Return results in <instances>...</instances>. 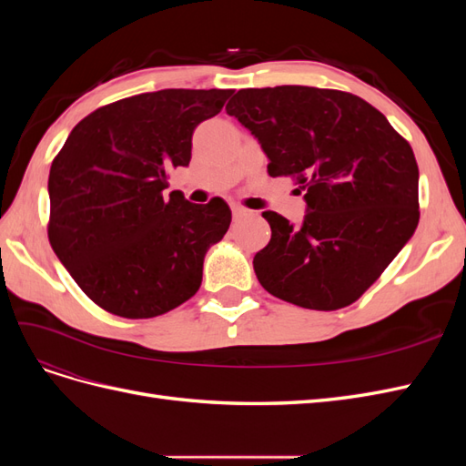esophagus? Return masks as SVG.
I'll return each instance as SVG.
<instances>
[{
    "instance_id": "1",
    "label": "esophagus",
    "mask_w": 466,
    "mask_h": 466,
    "mask_svg": "<svg viewBox=\"0 0 466 466\" xmlns=\"http://www.w3.org/2000/svg\"><path fill=\"white\" fill-rule=\"evenodd\" d=\"M248 216V209H245V208H241V206H233V219L235 221H241V219H245Z\"/></svg>"
}]
</instances>
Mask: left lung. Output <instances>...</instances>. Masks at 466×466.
<instances>
[{"instance_id":"8db88e82","label":"left lung","mask_w":466,"mask_h":466,"mask_svg":"<svg viewBox=\"0 0 466 466\" xmlns=\"http://www.w3.org/2000/svg\"><path fill=\"white\" fill-rule=\"evenodd\" d=\"M225 110L258 137L270 177L305 190L301 228L262 214L272 237L252 260L260 286L315 311L358 301L418 228L410 144L375 106L338 89H241Z\"/></svg>"}]
</instances>
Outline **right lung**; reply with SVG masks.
Listing matches in <instances>:
<instances>
[{
	"label": "right lung",
	"mask_w": 466,
	"mask_h": 466,
	"mask_svg": "<svg viewBox=\"0 0 466 466\" xmlns=\"http://www.w3.org/2000/svg\"><path fill=\"white\" fill-rule=\"evenodd\" d=\"M231 89H163L105 105L83 118L56 155L48 241L76 284L105 311L151 319L188 301L208 248L231 209L192 204L168 173L192 157V132L216 116Z\"/></svg>",
	"instance_id": "obj_1"
}]
</instances>
